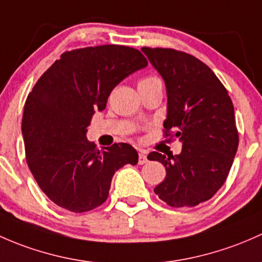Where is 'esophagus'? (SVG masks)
<instances>
[{
  "mask_svg": "<svg viewBox=\"0 0 262 262\" xmlns=\"http://www.w3.org/2000/svg\"><path fill=\"white\" fill-rule=\"evenodd\" d=\"M147 163V152L146 150H139V164L144 165Z\"/></svg>",
  "mask_w": 262,
  "mask_h": 262,
  "instance_id": "1",
  "label": "esophagus"
}]
</instances>
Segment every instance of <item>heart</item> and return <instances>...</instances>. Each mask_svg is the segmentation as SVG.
Here are the masks:
<instances>
[{
    "instance_id": "1",
    "label": "heart",
    "mask_w": 262,
    "mask_h": 262,
    "mask_svg": "<svg viewBox=\"0 0 262 262\" xmlns=\"http://www.w3.org/2000/svg\"><path fill=\"white\" fill-rule=\"evenodd\" d=\"M156 83H160V80H159L156 77H146V78H142V79L140 80L139 87H146V85L156 84Z\"/></svg>"
}]
</instances>
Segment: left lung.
I'll use <instances>...</instances> for the list:
<instances>
[{
    "instance_id": "8db88e82",
    "label": "left lung",
    "mask_w": 262,
    "mask_h": 262,
    "mask_svg": "<svg viewBox=\"0 0 262 262\" xmlns=\"http://www.w3.org/2000/svg\"><path fill=\"white\" fill-rule=\"evenodd\" d=\"M164 79L168 96L165 134L183 144L179 155L152 151L149 160L165 166L156 195L170 207H194L223 185L238 146L233 104L228 92L203 61L183 51L142 48Z\"/></svg>"
}]
</instances>
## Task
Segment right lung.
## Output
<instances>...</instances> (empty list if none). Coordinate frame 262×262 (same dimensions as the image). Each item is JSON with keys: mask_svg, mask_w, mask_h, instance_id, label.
Listing matches in <instances>:
<instances>
[{"mask_svg": "<svg viewBox=\"0 0 262 262\" xmlns=\"http://www.w3.org/2000/svg\"><path fill=\"white\" fill-rule=\"evenodd\" d=\"M146 66L139 50L122 45L66 51L29 93L21 127L26 160L40 189L56 206L75 213L99 207L115 172L137 164L131 145L98 150L87 131L113 88Z\"/></svg>", "mask_w": 262, "mask_h": 262, "instance_id": "1", "label": "right lung"}]
</instances>
